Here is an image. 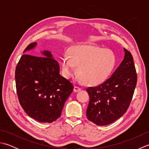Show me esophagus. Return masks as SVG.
<instances>
[{
  "label": "esophagus",
  "instance_id": "1",
  "mask_svg": "<svg viewBox=\"0 0 149 149\" xmlns=\"http://www.w3.org/2000/svg\"><path fill=\"white\" fill-rule=\"evenodd\" d=\"M80 90H81V88L79 86H75L74 88V92H77V91H79Z\"/></svg>",
  "mask_w": 149,
  "mask_h": 149
}]
</instances>
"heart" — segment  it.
Returning a JSON list of instances; mask_svg holds the SVG:
<instances>
[{
  "mask_svg": "<svg viewBox=\"0 0 149 149\" xmlns=\"http://www.w3.org/2000/svg\"><path fill=\"white\" fill-rule=\"evenodd\" d=\"M115 54L110 49L97 46L78 45L70 49V56L61 59L62 72L64 76L70 78L77 74L85 83L96 86L104 83L112 74L116 66Z\"/></svg>",
  "mask_w": 149,
  "mask_h": 149,
  "instance_id": "b5f03b06",
  "label": "heart"
}]
</instances>
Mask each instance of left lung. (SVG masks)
Wrapping results in <instances>:
<instances>
[{"label": "left lung", "mask_w": 149, "mask_h": 149, "mask_svg": "<svg viewBox=\"0 0 149 149\" xmlns=\"http://www.w3.org/2000/svg\"><path fill=\"white\" fill-rule=\"evenodd\" d=\"M122 62L108 79L86 90L90 102L86 116L97 125L110 124L123 115L130 105L137 83L131 53L124 49Z\"/></svg>", "instance_id": "obj_1"}]
</instances>
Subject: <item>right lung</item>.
<instances>
[{
    "mask_svg": "<svg viewBox=\"0 0 149 149\" xmlns=\"http://www.w3.org/2000/svg\"><path fill=\"white\" fill-rule=\"evenodd\" d=\"M37 45L31 43L24 53ZM41 56L25 54L15 70L16 88L22 108L40 122L52 123L61 116L65 101L74 90L68 79L59 74V65L51 52Z\"/></svg>",
    "mask_w": 149,
    "mask_h": 149,
    "instance_id": "right-lung-1",
    "label": "right lung"
}]
</instances>
